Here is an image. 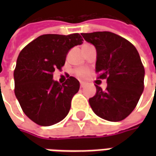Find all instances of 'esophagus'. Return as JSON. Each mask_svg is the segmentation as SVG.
<instances>
[{
	"instance_id": "esophagus-1",
	"label": "esophagus",
	"mask_w": 156,
	"mask_h": 156,
	"mask_svg": "<svg viewBox=\"0 0 156 156\" xmlns=\"http://www.w3.org/2000/svg\"><path fill=\"white\" fill-rule=\"evenodd\" d=\"M85 85H86V83H85L84 82H80V86H81V88H83Z\"/></svg>"
}]
</instances>
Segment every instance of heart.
Listing matches in <instances>:
<instances>
[{"label": "heart", "mask_w": 156, "mask_h": 156, "mask_svg": "<svg viewBox=\"0 0 156 156\" xmlns=\"http://www.w3.org/2000/svg\"><path fill=\"white\" fill-rule=\"evenodd\" d=\"M76 74L78 75V77H80V78H84L88 74V70L85 69V68H79V69H78L76 71Z\"/></svg>", "instance_id": "obj_1"}]
</instances>
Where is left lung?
I'll return each mask as SVG.
<instances>
[{"label":"left lung","instance_id":"left-lung-1","mask_svg":"<svg viewBox=\"0 0 156 156\" xmlns=\"http://www.w3.org/2000/svg\"><path fill=\"white\" fill-rule=\"evenodd\" d=\"M96 48L95 70L107 78L104 91L88 99L93 111L105 120L117 122L130 115L144 91V68L137 49L126 39L109 32L82 33Z\"/></svg>","mask_w":156,"mask_h":156}]
</instances>
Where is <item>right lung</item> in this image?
I'll list each match as a JSON object with an SVG mask.
<instances>
[{"instance_id": "right-lung-1", "label": "right lung", "mask_w": 156, "mask_h": 156, "mask_svg": "<svg viewBox=\"0 0 156 156\" xmlns=\"http://www.w3.org/2000/svg\"><path fill=\"white\" fill-rule=\"evenodd\" d=\"M83 41L78 33L45 34L20 52L14 71L15 95L24 114L36 124L50 126L68 115L79 82L70 77L60 84L52 73L64 65L70 49Z\"/></svg>"}]
</instances>
